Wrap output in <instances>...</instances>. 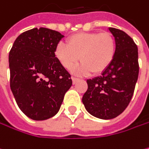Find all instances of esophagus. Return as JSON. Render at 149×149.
Instances as JSON below:
<instances>
[{"instance_id": "obj_1", "label": "esophagus", "mask_w": 149, "mask_h": 149, "mask_svg": "<svg viewBox=\"0 0 149 149\" xmlns=\"http://www.w3.org/2000/svg\"><path fill=\"white\" fill-rule=\"evenodd\" d=\"M71 79H72V82H73V84H75L78 80H79V78H76V77H71Z\"/></svg>"}]
</instances>
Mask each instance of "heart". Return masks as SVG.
<instances>
[{
  "instance_id": "obj_1",
  "label": "heart",
  "mask_w": 149,
  "mask_h": 149,
  "mask_svg": "<svg viewBox=\"0 0 149 149\" xmlns=\"http://www.w3.org/2000/svg\"><path fill=\"white\" fill-rule=\"evenodd\" d=\"M116 55V42L108 33H79L67 40V45L59 43L55 56L66 70H71L80 56L82 63L75 70L79 73L99 74L112 63Z\"/></svg>"
}]
</instances>
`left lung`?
<instances>
[{
	"label": "left lung",
	"instance_id": "8db88e82",
	"mask_svg": "<svg viewBox=\"0 0 149 149\" xmlns=\"http://www.w3.org/2000/svg\"><path fill=\"white\" fill-rule=\"evenodd\" d=\"M116 42V55L101 76L87 79L88 88L82 102L92 116L112 119L130 103L139 76L138 47L125 31L109 27Z\"/></svg>",
	"mask_w": 149,
	"mask_h": 149
}]
</instances>
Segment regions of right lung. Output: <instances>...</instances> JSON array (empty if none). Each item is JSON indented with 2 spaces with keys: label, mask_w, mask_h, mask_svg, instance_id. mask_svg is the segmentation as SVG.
<instances>
[{
  "label": "right lung",
  "mask_w": 149,
  "mask_h": 149,
  "mask_svg": "<svg viewBox=\"0 0 149 149\" xmlns=\"http://www.w3.org/2000/svg\"><path fill=\"white\" fill-rule=\"evenodd\" d=\"M63 38L56 31L33 28L21 33L10 49V88L19 109L33 120L56 115L72 85L70 73L55 56Z\"/></svg>",
  "instance_id": "1"
}]
</instances>
